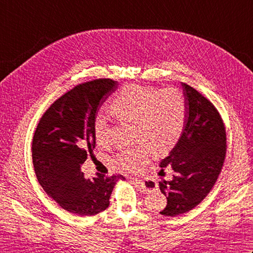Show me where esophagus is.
<instances>
[{
	"mask_svg": "<svg viewBox=\"0 0 253 253\" xmlns=\"http://www.w3.org/2000/svg\"><path fill=\"white\" fill-rule=\"evenodd\" d=\"M132 181H133V182H136V184L138 185V187H139V188H141V189H143V191L150 192V191H151V189H152V188H149V187H147V186H146V184H144V181H143V180L137 179V178H132Z\"/></svg>",
	"mask_w": 253,
	"mask_h": 253,
	"instance_id": "34e87169",
	"label": "esophagus"
}]
</instances>
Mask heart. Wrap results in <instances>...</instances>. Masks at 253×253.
<instances>
[{"mask_svg": "<svg viewBox=\"0 0 253 253\" xmlns=\"http://www.w3.org/2000/svg\"><path fill=\"white\" fill-rule=\"evenodd\" d=\"M111 110L118 120L136 125V140L146 143L136 149L122 152L115 164L125 170H136L148 162L152 153L165 154L178 142L184 130L187 105L178 89L160 90L139 84L123 87L111 103ZM110 127L103 116L94 123V135L98 143L105 144Z\"/></svg>", "mask_w": 253, "mask_h": 253, "instance_id": "heart-1", "label": "heart"}]
</instances>
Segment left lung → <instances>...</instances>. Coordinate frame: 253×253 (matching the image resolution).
Returning a JSON list of instances; mask_svg holds the SVG:
<instances>
[{
	"label": "left lung",
	"mask_w": 253,
	"mask_h": 253,
	"mask_svg": "<svg viewBox=\"0 0 253 253\" xmlns=\"http://www.w3.org/2000/svg\"><path fill=\"white\" fill-rule=\"evenodd\" d=\"M187 114L180 139L160 168L170 166L171 180L159 182L168 204L160 212L177 216L197 207L211 191L226 153V132L217 110L196 89L180 83Z\"/></svg>",
	"instance_id": "8db88e82"
}]
</instances>
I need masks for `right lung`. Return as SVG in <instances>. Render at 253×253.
I'll return each mask as SVG.
<instances>
[{"label":"right lung","mask_w":253,"mask_h":253,"mask_svg":"<svg viewBox=\"0 0 253 253\" xmlns=\"http://www.w3.org/2000/svg\"><path fill=\"white\" fill-rule=\"evenodd\" d=\"M117 88L111 79L76 85L46 110L32 139L38 181L60 207L80 216L104 211L116 182L125 180L122 175L100 174L89 179L80 169L95 148L98 111Z\"/></svg>","instance_id":"add662e5"}]
</instances>
